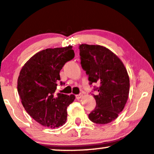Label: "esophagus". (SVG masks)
<instances>
[{"mask_svg": "<svg viewBox=\"0 0 154 154\" xmlns=\"http://www.w3.org/2000/svg\"><path fill=\"white\" fill-rule=\"evenodd\" d=\"M83 96V94H78V95H75V98H76V99H80V98L82 97Z\"/></svg>", "mask_w": 154, "mask_h": 154, "instance_id": "1", "label": "esophagus"}]
</instances>
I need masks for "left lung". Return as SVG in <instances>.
Wrapping results in <instances>:
<instances>
[{
  "label": "left lung",
  "mask_w": 154,
  "mask_h": 154,
  "mask_svg": "<svg viewBox=\"0 0 154 154\" xmlns=\"http://www.w3.org/2000/svg\"><path fill=\"white\" fill-rule=\"evenodd\" d=\"M81 64L88 75L89 84L94 87L96 108L88 114L92 122L106 124L119 116L126 105L129 94V77L122 61L106 47L98 45H79Z\"/></svg>",
  "instance_id": "8db88e82"
}]
</instances>
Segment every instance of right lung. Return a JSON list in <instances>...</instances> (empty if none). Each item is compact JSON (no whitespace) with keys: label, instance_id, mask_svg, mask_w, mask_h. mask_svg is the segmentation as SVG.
Masks as SVG:
<instances>
[{"label":"right lung","instance_id":"right-lung-1","mask_svg":"<svg viewBox=\"0 0 154 154\" xmlns=\"http://www.w3.org/2000/svg\"><path fill=\"white\" fill-rule=\"evenodd\" d=\"M75 56L71 45L47 48L32 56L23 66L18 79V92L26 112L43 126L58 128L67 119V107L74 95L55 94L60 71ZM64 84L60 81V85Z\"/></svg>","mask_w":154,"mask_h":154}]
</instances>
